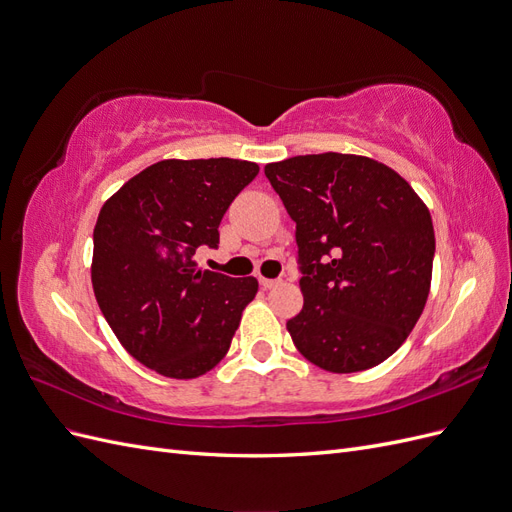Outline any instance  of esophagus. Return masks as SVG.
I'll return each mask as SVG.
<instances>
[{"instance_id": "1", "label": "esophagus", "mask_w": 512, "mask_h": 512, "mask_svg": "<svg viewBox=\"0 0 512 512\" xmlns=\"http://www.w3.org/2000/svg\"><path fill=\"white\" fill-rule=\"evenodd\" d=\"M280 284H282V280H269V277H260V286L265 290H271V288L280 286Z\"/></svg>"}]
</instances>
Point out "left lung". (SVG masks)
Segmentation results:
<instances>
[{"label": "left lung", "instance_id": "1", "mask_svg": "<svg viewBox=\"0 0 512 512\" xmlns=\"http://www.w3.org/2000/svg\"><path fill=\"white\" fill-rule=\"evenodd\" d=\"M297 222L303 309L294 346L331 374L380 365L421 318L436 235L427 205L391 166L352 153L265 166Z\"/></svg>", "mask_w": 512, "mask_h": 512}]
</instances>
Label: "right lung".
I'll use <instances>...</instances> for the list:
<instances>
[{
  "mask_svg": "<svg viewBox=\"0 0 512 512\" xmlns=\"http://www.w3.org/2000/svg\"><path fill=\"white\" fill-rule=\"evenodd\" d=\"M258 175L256 162L162 160L106 200L94 228L96 301L138 363L192 380L218 365L258 292L256 277L198 269L200 245L218 247L220 222Z\"/></svg>",
  "mask_w": 512,
  "mask_h": 512,
  "instance_id": "1",
  "label": "right lung"
}]
</instances>
